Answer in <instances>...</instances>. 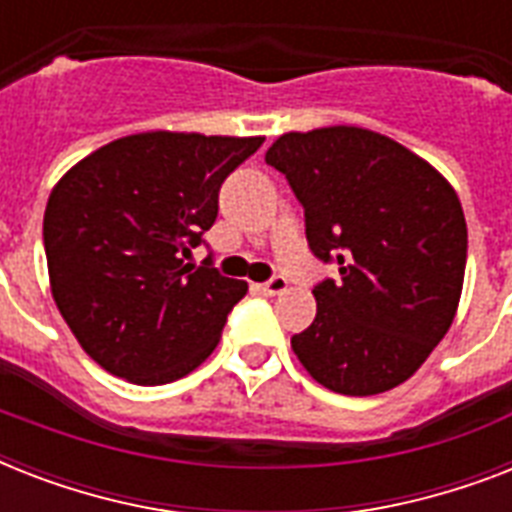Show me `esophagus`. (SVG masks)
I'll return each mask as SVG.
<instances>
[{
  "label": "esophagus",
  "instance_id": "34e87169",
  "mask_svg": "<svg viewBox=\"0 0 512 512\" xmlns=\"http://www.w3.org/2000/svg\"><path fill=\"white\" fill-rule=\"evenodd\" d=\"M287 287H289V281L284 279V276H273L271 281L260 284V292H263V295H281Z\"/></svg>",
  "mask_w": 512,
  "mask_h": 512
}]
</instances>
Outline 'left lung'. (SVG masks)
I'll list each match as a JSON object with an SVG mask.
<instances>
[{"instance_id":"obj_1","label":"left lung","mask_w":512,"mask_h":512,"mask_svg":"<svg viewBox=\"0 0 512 512\" xmlns=\"http://www.w3.org/2000/svg\"><path fill=\"white\" fill-rule=\"evenodd\" d=\"M265 162L305 209L313 255L340 281L313 289L316 319L292 337L305 372L342 396L412 377L452 327L468 225L460 196L422 156L353 124L284 132Z\"/></svg>"}]
</instances>
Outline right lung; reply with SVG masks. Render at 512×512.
I'll list each match as a JSON object with an SVG mask.
<instances>
[{
    "label": "right lung",
    "mask_w": 512,
    "mask_h": 512,
    "mask_svg": "<svg viewBox=\"0 0 512 512\" xmlns=\"http://www.w3.org/2000/svg\"><path fill=\"white\" fill-rule=\"evenodd\" d=\"M265 138L151 130L76 162L44 209L52 300L84 353L135 385L193 372L247 281L183 257L217 217L220 185Z\"/></svg>",
    "instance_id": "add662e5"
}]
</instances>
